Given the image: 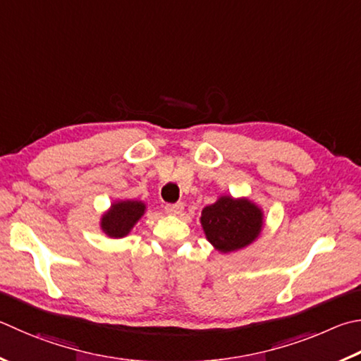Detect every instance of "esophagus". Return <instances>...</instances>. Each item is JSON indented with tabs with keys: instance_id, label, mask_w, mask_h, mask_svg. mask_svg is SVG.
Wrapping results in <instances>:
<instances>
[{
	"instance_id": "34e87169",
	"label": "esophagus",
	"mask_w": 361,
	"mask_h": 361,
	"mask_svg": "<svg viewBox=\"0 0 361 361\" xmlns=\"http://www.w3.org/2000/svg\"><path fill=\"white\" fill-rule=\"evenodd\" d=\"M183 209H185V205H183L181 202H178V203H167V205H166V213L173 214V216L181 214Z\"/></svg>"
}]
</instances>
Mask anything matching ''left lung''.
<instances>
[{"label":"left lung","instance_id":"1","mask_svg":"<svg viewBox=\"0 0 361 361\" xmlns=\"http://www.w3.org/2000/svg\"><path fill=\"white\" fill-rule=\"evenodd\" d=\"M200 222L207 240L221 252L238 251L259 237L264 212L249 199L221 195L202 209Z\"/></svg>","mask_w":361,"mask_h":361}]
</instances>
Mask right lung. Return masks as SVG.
<instances>
[{
	"label": "right lung",
	"mask_w": 361,
	"mask_h": 361,
	"mask_svg": "<svg viewBox=\"0 0 361 361\" xmlns=\"http://www.w3.org/2000/svg\"><path fill=\"white\" fill-rule=\"evenodd\" d=\"M145 203L139 200H118L114 202L109 212L102 214L101 228L110 238H123L130 232L143 214Z\"/></svg>",
	"instance_id": "add662e5"
}]
</instances>
